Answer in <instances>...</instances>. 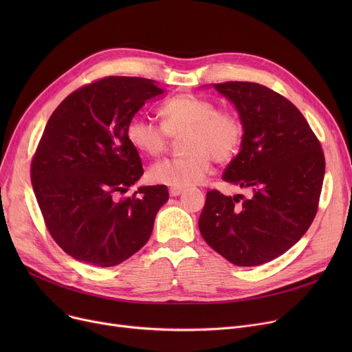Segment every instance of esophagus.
<instances>
[{"label":"esophagus","instance_id":"obj_1","mask_svg":"<svg viewBox=\"0 0 352 352\" xmlns=\"http://www.w3.org/2000/svg\"><path fill=\"white\" fill-rule=\"evenodd\" d=\"M182 191H184V188H181V187H171L170 188V195L171 197H178L179 194H182Z\"/></svg>","mask_w":352,"mask_h":352}]
</instances>
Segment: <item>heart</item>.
Wrapping results in <instances>:
<instances>
[{
  "mask_svg": "<svg viewBox=\"0 0 352 352\" xmlns=\"http://www.w3.org/2000/svg\"><path fill=\"white\" fill-rule=\"evenodd\" d=\"M161 124L133 117L126 125V138L141 154L157 157L170 144V137L184 135L181 148L186 154L154 164L148 177L155 184L191 187L210 171L211 160L217 164L231 161L241 146L244 126L227 109L195 94H178L160 108Z\"/></svg>",
  "mask_w": 352,
  "mask_h": 352,
  "instance_id": "heart-1",
  "label": "heart"
}]
</instances>
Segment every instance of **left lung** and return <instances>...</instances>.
<instances>
[{
	"label": "left lung",
	"instance_id": "left-lung-1",
	"mask_svg": "<svg viewBox=\"0 0 352 352\" xmlns=\"http://www.w3.org/2000/svg\"><path fill=\"white\" fill-rule=\"evenodd\" d=\"M214 88L236 108L244 126L241 150L223 179L250 197L207 192L198 221L206 243L238 267H255L297 244L316 218L325 158L300 109L256 82Z\"/></svg>",
	"mask_w": 352,
	"mask_h": 352
}]
</instances>
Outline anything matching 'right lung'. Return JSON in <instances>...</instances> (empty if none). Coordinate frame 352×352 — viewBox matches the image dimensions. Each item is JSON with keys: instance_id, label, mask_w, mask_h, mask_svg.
I'll use <instances>...</instances> for the list:
<instances>
[{"instance_id": "add662e5", "label": "right lung", "mask_w": 352, "mask_h": 352, "mask_svg": "<svg viewBox=\"0 0 352 352\" xmlns=\"http://www.w3.org/2000/svg\"><path fill=\"white\" fill-rule=\"evenodd\" d=\"M164 94L155 81L105 77L69 94L50 117L31 161V182L44 223L76 260L114 267L151 236L165 186L140 187L144 174L126 125L145 101Z\"/></svg>"}]
</instances>
